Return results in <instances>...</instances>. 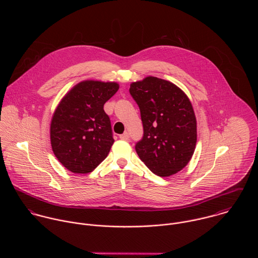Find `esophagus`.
Listing matches in <instances>:
<instances>
[{"label":"esophagus","instance_id":"esophagus-1","mask_svg":"<svg viewBox=\"0 0 258 258\" xmlns=\"http://www.w3.org/2000/svg\"><path fill=\"white\" fill-rule=\"evenodd\" d=\"M120 139H121V140H125V141L128 140V139H129V134H128L127 132H124L123 134L120 135Z\"/></svg>","mask_w":258,"mask_h":258}]
</instances>
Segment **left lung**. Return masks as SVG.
<instances>
[{
    "label": "left lung",
    "instance_id": "left-lung-1",
    "mask_svg": "<svg viewBox=\"0 0 258 258\" xmlns=\"http://www.w3.org/2000/svg\"><path fill=\"white\" fill-rule=\"evenodd\" d=\"M130 94L140 108L144 135L136 152L159 177L175 175L187 165L197 143L191 103L174 83L154 76L132 82Z\"/></svg>",
    "mask_w": 258,
    "mask_h": 258
}]
</instances>
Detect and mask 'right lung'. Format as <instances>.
I'll list each match as a JSON object with an SVG mask.
<instances>
[{"mask_svg": "<svg viewBox=\"0 0 258 258\" xmlns=\"http://www.w3.org/2000/svg\"><path fill=\"white\" fill-rule=\"evenodd\" d=\"M118 89L117 82L84 80L57 105L50 123V144L69 171L90 173L109 154L114 139L103 106Z\"/></svg>", "mask_w": 258, "mask_h": 258, "instance_id": "add662e5", "label": "right lung"}]
</instances>
